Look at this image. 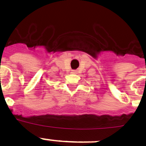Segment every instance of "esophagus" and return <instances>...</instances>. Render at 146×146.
<instances>
[{
    "instance_id": "1",
    "label": "esophagus",
    "mask_w": 146,
    "mask_h": 146,
    "mask_svg": "<svg viewBox=\"0 0 146 146\" xmlns=\"http://www.w3.org/2000/svg\"><path fill=\"white\" fill-rule=\"evenodd\" d=\"M72 73H76L77 72H76V70H72Z\"/></svg>"
}]
</instances>
